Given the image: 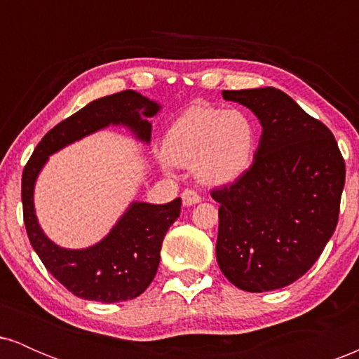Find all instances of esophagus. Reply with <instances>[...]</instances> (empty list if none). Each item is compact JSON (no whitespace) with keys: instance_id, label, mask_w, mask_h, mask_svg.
<instances>
[{"instance_id":"1","label":"esophagus","mask_w":359,"mask_h":359,"mask_svg":"<svg viewBox=\"0 0 359 359\" xmlns=\"http://www.w3.org/2000/svg\"><path fill=\"white\" fill-rule=\"evenodd\" d=\"M201 199H203V197H201L196 191H191V189H185V191L182 192V203H184V205H187V208L199 204Z\"/></svg>"}]
</instances>
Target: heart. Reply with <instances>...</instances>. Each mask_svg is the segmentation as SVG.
I'll list each match as a JSON object with an SVG mask.
<instances>
[{"label": "heart", "mask_w": 359, "mask_h": 359, "mask_svg": "<svg viewBox=\"0 0 359 359\" xmlns=\"http://www.w3.org/2000/svg\"><path fill=\"white\" fill-rule=\"evenodd\" d=\"M258 128L243 109L192 106L172 123L163 156L177 167H192L205 185L234 182L253 163Z\"/></svg>", "instance_id": "obj_1"}]
</instances>
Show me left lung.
<instances>
[{
	"label": "left lung",
	"mask_w": 359,
	"mask_h": 359,
	"mask_svg": "<svg viewBox=\"0 0 359 359\" xmlns=\"http://www.w3.org/2000/svg\"><path fill=\"white\" fill-rule=\"evenodd\" d=\"M253 111L262 137L253 165L219 203L216 258L224 277L246 292H270L302 277L331 240L346 167L329 128L275 88L222 90Z\"/></svg>",
	"instance_id": "8db88e82"
}]
</instances>
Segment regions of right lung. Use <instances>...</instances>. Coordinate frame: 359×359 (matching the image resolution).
Listing matches in <instances>:
<instances>
[{
	"instance_id": "1",
	"label": "right lung",
	"mask_w": 359,
	"mask_h": 359,
	"mask_svg": "<svg viewBox=\"0 0 359 359\" xmlns=\"http://www.w3.org/2000/svg\"><path fill=\"white\" fill-rule=\"evenodd\" d=\"M162 106L137 90L96 100L52 128L35 148L22 177L23 219L28 240L50 273L77 297L113 304L142 295L155 278L163 238L180 214V197L167 204L133 201L111 231L88 248L55 245L35 214V182L48 156L108 126H125L135 138L150 143L151 123Z\"/></svg>"
}]
</instances>
